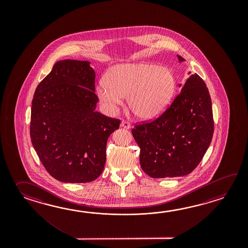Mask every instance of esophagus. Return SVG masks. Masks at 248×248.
<instances>
[{
	"mask_svg": "<svg viewBox=\"0 0 248 248\" xmlns=\"http://www.w3.org/2000/svg\"><path fill=\"white\" fill-rule=\"evenodd\" d=\"M121 126L126 128V129H129L130 128V123L126 122V121H122V123H121Z\"/></svg>",
	"mask_w": 248,
	"mask_h": 248,
	"instance_id": "esophagus-1",
	"label": "esophagus"
}]
</instances>
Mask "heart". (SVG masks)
I'll list each match as a JSON object with an SVG mask.
<instances>
[{"instance_id": "1", "label": "heart", "mask_w": 248, "mask_h": 248, "mask_svg": "<svg viewBox=\"0 0 248 248\" xmlns=\"http://www.w3.org/2000/svg\"><path fill=\"white\" fill-rule=\"evenodd\" d=\"M175 79L167 67L155 63H122L108 72L96 87L106 110L113 112L127 96V105L139 119L149 121L160 115L171 100Z\"/></svg>"}]
</instances>
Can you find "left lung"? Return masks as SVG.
I'll use <instances>...</instances> for the list:
<instances>
[{
	"label": "left lung",
	"instance_id": "obj_1",
	"mask_svg": "<svg viewBox=\"0 0 248 248\" xmlns=\"http://www.w3.org/2000/svg\"><path fill=\"white\" fill-rule=\"evenodd\" d=\"M177 58L180 63L185 61ZM132 134L140 147L141 168L149 176L165 178L191 173L214 134L212 101L204 80L197 74L190 75L171 106L153 122L137 125Z\"/></svg>",
	"mask_w": 248,
	"mask_h": 248
}]
</instances>
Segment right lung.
<instances>
[{"mask_svg": "<svg viewBox=\"0 0 248 248\" xmlns=\"http://www.w3.org/2000/svg\"><path fill=\"white\" fill-rule=\"evenodd\" d=\"M90 64L58 61L32 99V146L48 174L63 183L96 179L106 165L108 137L120 127V120L95 111L98 97Z\"/></svg>", "mask_w": 248, "mask_h": 248, "instance_id": "1", "label": "right lung"}]
</instances>
